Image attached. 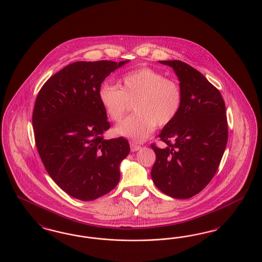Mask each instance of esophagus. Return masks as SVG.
Wrapping results in <instances>:
<instances>
[{"mask_svg": "<svg viewBox=\"0 0 262 262\" xmlns=\"http://www.w3.org/2000/svg\"><path fill=\"white\" fill-rule=\"evenodd\" d=\"M141 148V146L140 145H138L137 143H130V150L133 151V152H136L137 150H139Z\"/></svg>", "mask_w": 262, "mask_h": 262, "instance_id": "esophagus-1", "label": "esophagus"}]
</instances>
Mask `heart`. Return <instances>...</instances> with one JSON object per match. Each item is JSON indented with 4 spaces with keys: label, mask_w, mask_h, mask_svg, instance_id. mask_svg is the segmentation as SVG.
Returning a JSON list of instances; mask_svg holds the SVG:
<instances>
[{
    "label": "heart",
    "mask_w": 262,
    "mask_h": 262,
    "mask_svg": "<svg viewBox=\"0 0 262 262\" xmlns=\"http://www.w3.org/2000/svg\"><path fill=\"white\" fill-rule=\"evenodd\" d=\"M119 88L103 84L98 99L107 117L119 123L135 101L136 114L126 118L115 130L136 141L144 140L156 125H170L180 113L183 103L181 86L173 79L151 68L128 72L119 80Z\"/></svg>",
    "instance_id": "1"
}]
</instances>
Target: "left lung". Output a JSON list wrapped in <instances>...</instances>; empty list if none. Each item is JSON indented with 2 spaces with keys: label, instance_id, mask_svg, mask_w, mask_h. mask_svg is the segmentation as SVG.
Wrapping results in <instances>:
<instances>
[{
  "label": "left lung",
  "instance_id": "obj_1",
  "mask_svg": "<svg viewBox=\"0 0 262 262\" xmlns=\"http://www.w3.org/2000/svg\"><path fill=\"white\" fill-rule=\"evenodd\" d=\"M174 69L183 92L180 113L158 137L167 144L151 148L155 186L165 194L186 200L206 187L220 165L228 141L226 107L220 91L198 70L182 61H159Z\"/></svg>",
  "mask_w": 262,
  "mask_h": 262
}]
</instances>
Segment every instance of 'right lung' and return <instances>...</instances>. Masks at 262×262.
Returning <instances> with one entry per match:
<instances>
[{
    "mask_svg": "<svg viewBox=\"0 0 262 262\" xmlns=\"http://www.w3.org/2000/svg\"><path fill=\"white\" fill-rule=\"evenodd\" d=\"M127 62L70 63L51 76L35 100L32 125L39 156L52 180L77 200H96L120 181L129 144L124 137L104 139L110 123L98 90Z\"/></svg>",
    "mask_w": 262,
    "mask_h": 262,
    "instance_id": "obj_1",
    "label": "right lung"
}]
</instances>
